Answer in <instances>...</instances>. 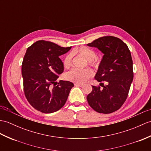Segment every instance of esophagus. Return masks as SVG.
Masks as SVG:
<instances>
[{"instance_id": "obj_1", "label": "esophagus", "mask_w": 151, "mask_h": 151, "mask_svg": "<svg viewBox=\"0 0 151 151\" xmlns=\"http://www.w3.org/2000/svg\"><path fill=\"white\" fill-rule=\"evenodd\" d=\"M75 86H77V87H82L83 85V84H81V83H75Z\"/></svg>"}]
</instances>
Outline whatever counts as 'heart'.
<instances>
[{
    "mask_svg": "<svg viewBox=\"0 0 151 151\" xmlns=\"http://www.w3.org/2000/svg\"><path fill=\"white\" fill-rule=\"evenodd\" d=\"M72 55H78L83 57L88 61L89 64L93 66H97L98 63L96 52L92 49L86 46H82L78 48H75L71 52L65 57L63 64L65 68H69L71 65ZM93 76V71L90 69L84 70H78L73 69L71 71L66 73L65 78L70 82H73L76 83H83L86 82L90 78Z\"/></svg>",
    "mask_w": 151,
    "mask_h": 151,
    "instance_id": "heart-1",
    "label": "heart"
}]
</instances>
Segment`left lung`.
<instances>
[{
  "mask_svg": "<svg viewBox=\"0 0 151 151\" xmlns=\"http://www.w3.org/2000/svg\"><path fill=\"white\" fill-rule=\"evenodd\" d=\"M87 45L98 48L104 54L94 78L99 82H107L103 89L92 86L91 93L87 96V101L98 113H113L127 99L132 82L131 52L121 39L112 36L100 37Z\"/></svg>",
  "mask_w": 151,
  "mask_h": 151,
  "instance_id": "obj_1",
  "label": "left lung"
}]
</instances>
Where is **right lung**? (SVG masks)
Listing matches in <instances>:
<instances>
[{"label": "right lung", "mask_w": 151, "mask_h": 151, "mask_svg": "<svg viewBox=\"0 0 151 151\" xmlns=\"http://www.w3.org/2000/svg\"><path fill=\"white\" fill-rule=\"evenodd\" d=\"M71 48L39 40L27 49L22 64L24 91L27 101L37 111L54 113L67 101L74 84L60 80L57 85L56 80L64 71L59 57Z\"/></svg>", "instance_id": "obj_1"}]
</instances>
